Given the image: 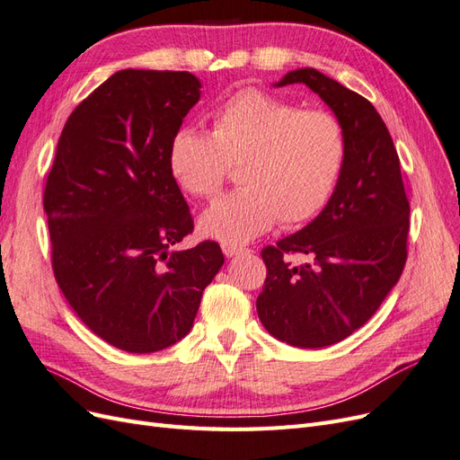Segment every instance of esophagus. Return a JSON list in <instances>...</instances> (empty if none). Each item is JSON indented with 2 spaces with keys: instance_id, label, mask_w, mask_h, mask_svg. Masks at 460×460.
Segmentation results:
<instances>
[{
  "instance_id": "1",
  "label": "esophagus",
  "mask_w": 460,
  "mask_h": 460,
  "mask_svg": "<svg viewBox=\"0 0 460 460\" xmlns=\"http://www.w3.org/2000/svg\"><path fill=\"white\" fill-rule=\"evenodd\" d=\"M222 252H225L226 257H238L249 253V249L243 245H234V243H222Z\"/></svg>"
}]
</instances>
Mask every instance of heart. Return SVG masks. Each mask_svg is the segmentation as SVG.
<instances>
[{"mask_svg":"<svg viewBox=\"0 0 460 460\" xmlns=\"http://www.w3.org/2000/svg\"><path fill=\"white\" fill-rule=\"evenodd\" d=\"M347 155L341 122L326 111H303L257 88L230 95L213 113L211 134L180 128L169 171L190 196L211 198L238 164L242 188L218 198L199 218L205 238L245 243L280 218L297 226L314 218L338 186Z\"/></svg>","mask_w":460,"mask_h":460,"instance_id":"obj_1","label":"heart"}]
</instances>
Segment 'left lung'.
I'll return each instance as SVG.
<instances>
[{"instance_id": "8db88e82", "label": "left lung", "mask_w": 460, "mask_h": 460, "mask_svg": "<svg viewBox=\"0 0 460 460\" xmlns=\"http://www.w3.org/2000/svg\"><path fill=\"white\" fill-rule=\"evenodd\" d=\"M288 84H305L333 111L347 155L323 213L262 249L267 280L257 313L276 340L318 349L367 324L397 284L407 261L411 207L394 140L368 100L316 68H297L274 86ZM289 252L312 261L291 265Z\"/></svg>"}]
</instances>
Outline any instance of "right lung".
Segmentation results:
<instances>
[{
  "instance_id": "right-lung-1",
  "label": "right lung",
  "mask_w": 460,
  "mask_h": 460,
  "mask_svg": "<svg viewBox=\"0 0 460 460\" xmlns=\"http://www.w3.org/2000/svg\"><path fill=\"white\" fill-rule=\"evenodd\" d=\"M199 90L186 71L115 73L68 117L48 174L55 280L95 336L128 353L182 340L225 264L217 242L172 249L193 220L169 146Z\"/></svg>"
}]
</instances>
